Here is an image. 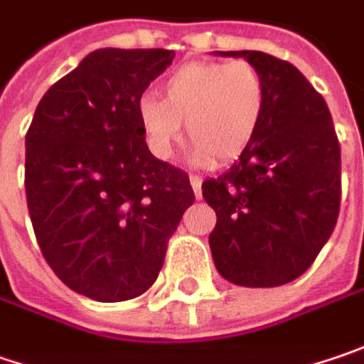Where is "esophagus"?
<instances>
[{
  "mask_svg": "<svg viewBox=\"0 0 364 364\" xmlns=\"http://www.w3.org/2000/svg\"><path fill=\"white\" fill-rule=\"evenodd\" d=\"M191 186H192V191H194V196H196V198H200L203 178H198V176H191Z\"/></svg>",
  "mask_w": 364,
  "mask_h": 364,
  "instance_id": "esophagus-1",
  "label": "esophagus"
}]
</instances>
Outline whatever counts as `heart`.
Instances as JSON below:
<instances>
[{"label":"heart","mask_w":364,"mask_h":364,"mask_svg":"<svg viewBox=\"0 0 364 364\" xmlns=\"http://www.w3.org/2000/svg\"><path fill=\"white\" fill-rule=\"evenodd\" d=\"M266 112V82L250 61H196L178 67L161 83V100L143 96L136 120L149 151L168 159L182 133L196 164H228L256 136Z\"/></svg>","instance_id":"heart-1"}]
</instances>
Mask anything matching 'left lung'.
Instances as JSON below:
<instances>
[{"instance_id": "left-lung-1", "label": "left lung", "mask_w": 364, "mask_h": 364, "mask_svg": "<svg viewBox=\"0 0 364 364\" xmlns=\"http://www.w3.org/2000/svg\"><path fill=\"white\" fill-rule=\"evenodd\" d=\"M244 57L266 82V112L240 159L203 182L217 213L210 254L240 287H281L318 258L340 213V143L326 100L295 65L260 50Z\"/></svg>"}]
</instances>
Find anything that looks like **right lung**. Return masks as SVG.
Segmentation results:
<instances>
[{
  "label": "right lung",
  "instance_id": "1",
  "mask_svg": "<svg viewBox=\"0 0 364 364\" xmlns=\"http://www.w3.org/2000/svg\"><path fill=\"white\" fill-rule=\"evenodd\" d=\"M173 59L98 48L48 87L26 133V203L48 266L102 303L143 295L194 203L188 173L151 155L136 102Z\"/></svg>",
  "mask_w": 364,
  "mask_h": 364
}]
</instances>
